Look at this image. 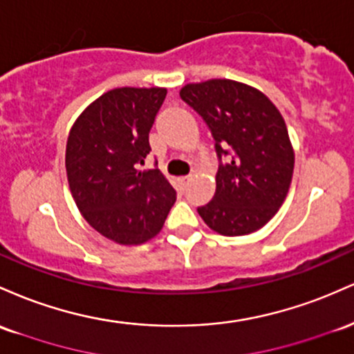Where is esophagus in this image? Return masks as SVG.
Returning a JSON list of instances; mask_svg holds the SVG:
<instances>
[{"mask_svg": "<svg viewBox=\"0 0 354 354\" xmlns=\"http://www.w3.org/2000/svg\"><path fill=\"white\" fill-rule=\"evenodd\" d=\"M190 180H192V176H187V177H182L180 178V180H178V182H180V187H182V190H184L185 187H187V185H189V182Z\"/></svg>", "mask_w": 354, "mask_h": 354, "instance_id": "1", "label": "esophagus"}]
</instances>
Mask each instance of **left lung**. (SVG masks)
<instances>
[{
  "mask_svg": "<svg viewBox=\"0 0 354 354\" xmlns=\"http://www.w3.org/2000/svg\"><path fill=\"white\" fill-rule=\"evenodd\" d=\"M180 98L207 124L219 158L216 194L198 216L222 236L261 229L283 205L295 169L283 115L259 90L225 78L189 83Z\"/></svg>",
  "mask_w": 354,
  "mask_h": 354,
  "instance_id": "obj_1",
  "label": "left lung"
}]
</instances>
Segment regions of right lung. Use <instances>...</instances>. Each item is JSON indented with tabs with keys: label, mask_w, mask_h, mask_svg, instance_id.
Masks as SVG:
<instances>
[{
	"label": "right lung",
	"mask_w": 354,
	"mask_h": 354,
	"mask_svg": "<svg viewBox=\"0 0 354 354\" xmlns=\"http://www.w3.org/2000/svg\"><path fill=\"white\" fill-rule=\"evenodd\" d=\"M165 88H115L71 127L66 176L82 216L106 239L137 245L160 232L176 190L158 169L138 170L150 153L149 132Z\"/></svg>",
	"instance_id": "obj_1"
}]
</instances>
